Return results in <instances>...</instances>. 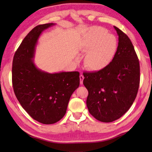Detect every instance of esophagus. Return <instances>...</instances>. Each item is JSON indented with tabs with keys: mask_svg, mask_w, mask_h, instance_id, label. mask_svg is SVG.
<instances>
[{
	"mask_svg": "<svg viewBox=\"0 0 152 152\" xmlns=\"http://www.w3.org/2000/svg\"><path fill=\"white\" fill-rule=\"evenodd\" d=\"M84 79V77L83 75H80V84L82 85L83 84V80Z\"/></svg>",
	"mask_w": 152,
	"mask_h": 152,
	"instance_id": "obj_1",
	"label": "esophagus"
}]
</instances>
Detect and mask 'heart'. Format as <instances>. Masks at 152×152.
I'll return each mask as SVG.
<instances>
[{"label": "heart", "mask_w": 152, "mask_h": 152, "mask_svg": "<svg viewBox=\"0 0 152 152\" xmlns=\"http://www.w3.org/2000/svg\"><path fill=\"white\" fill-rule=\"evenodd\" d=\"M80 47L87 52L84 65L90 70L98 72L108 66L118 49L117 37L103 27L94 26L86 29L81 35Z\"/></svg>", "instance_id": "obj_1"}]
</instances>
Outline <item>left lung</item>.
<instances>
[{
  "mask_svg": "<svg viewBox=\"0 0 152 152\" xmlns=\"http://www.w3.org/2000/svg\"><path fill=\"white\" fill-rule=\"evenodd\" d=\"M118 36V49L110 65L103 70L84 73L88 90L86 104L97 120L111 122L130 108L140 86L138 58L128 36L113 26Z\"/></svg>",
  "mask_w": 152,
  "mask_h": 152,
  "instance_id": "left-lung-1",
  "label": "left lung"
}]
</instances>
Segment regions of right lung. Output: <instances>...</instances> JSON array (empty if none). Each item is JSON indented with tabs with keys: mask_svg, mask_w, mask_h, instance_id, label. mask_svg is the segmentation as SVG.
Returning <instances> with one entry per match:
<instances>
[{
	"mask_svg": "<svg viewBox=\"0 0 152 152\" xmlns=\"http://www.w3.org/2000/svg\"><path fill=\"white\" fill-rule=\"evenodd\" d=\"M55 25H40L32 29L22 41L12 61V86L18 102L34 120L44 124L61 120L72 94L80 84L79 72L50 73L35 65L40 35Z\"/></svg>",
	"mask_w": 152,
	"mask_h": 152,
	"instance_id": "add662e5",
	"label": "right lung"
}]
</instances>
